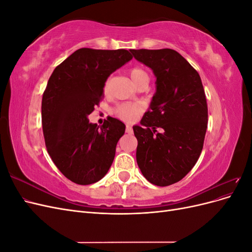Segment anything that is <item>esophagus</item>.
Returning a JSON list of instances; mask_svg holds the SVG:
<instances>
[{
  "label": "esophagus",
  "mask_w": 252,
  "mask_h": 252,
  "mask_svg": "<svg viewBox=\"0 0 252 252\" xmlns=\"http://www.w3.org/2000/svg\"><path fill=\"white\" fill-rule=\"evenodd\" d=\"M126 132H127V133H129V134H131V133L133 132L131 125H126Z\"/></svg>",
  "instance_id": "esophagus-1"
}]
</instances>
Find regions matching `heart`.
<instances>
[{
  "instance_id": "obj_1",
  "label": "heart",
  "mask_w": 252,
  "mask_h": 252,
  "mask_svg": "<svg viewBox=\"0 0 252 252\" xmlns=\"http://www.w3.org/2000/svg\"><path fill=\"white\" fill-rule=\"evenodd\" d=\"M129 74H130V78L134 83V85H136V83H139L144 79H148L146 71L143 70L140 67L131 68L130 71H129ZM108 86H109V80H107L105 83V89H107ZM140 112H141V107L138 104H129V103L122 104L117 108L118 116L125 121L134 120L136 117H138V114Z\"/></svg>"
}]
</instances>
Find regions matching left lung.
Wrapping results in <instances>:
<instances>
[{
    "label": "left lung",
    "instance_id": "left-lung-1",
    "mask_svg": "<svg viewBox=\"0 0 252 252\" xmlns=\"http://www.w3.org/2000/svg\"><path fill=\"white\" fill-rule=\"evenodd\" d=\"M130 52L157 78L149 109L141 126H133L136 162L151 184L169 186L192 169L203 149L208 122L203 84L197 71L173 49Z\"/></svg>",
    "mask_w": 252,
    "mask_h": 252
}]
</instances>
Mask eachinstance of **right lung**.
<instances>
[{"mask_svg":"<svg viewBox=\"0 0 252 252\" xmlns=\"http://www.w3.org/2000/svg\"><path fill=\"white\" fill-rule=\"evenodd\" d=\"M132 59L125 49L81 48L56 67L42 98V126L51 159L79 185L108 172L125 124L108 118L98 129L89 114L103 97L109 75Z\"/></svg>","mask_w":252,"mask_h":252,"instance_id":"right-lung-1","label":"right lung"}]
</instances>
